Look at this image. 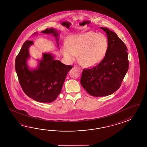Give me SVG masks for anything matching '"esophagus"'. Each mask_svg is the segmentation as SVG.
<instances>
[{
    "mask_svg": "<svg viewBox=\"0 0 147 147\" xmlns=\"http://www.w3.org/2000/svg\"><path fill=\"white\" fill-rule=\"evenodd\" d=\"M74 68H76V69H77V70H78L79 71H81V69L79 67H78V66H74Z\"/></svg>",
    "mask_w": 147,
    "mask_h": 147,
    "instance_id": "1",
    "label": "esophagus"
}]
</instances>
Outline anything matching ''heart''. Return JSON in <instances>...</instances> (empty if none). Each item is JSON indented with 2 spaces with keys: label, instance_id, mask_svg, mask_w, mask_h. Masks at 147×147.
Segmentation results:
<instances>
[{
  "label": "heart",
  "instance_id": "b5f03b06",
  "mask_svg": "<svg viewBox=\"0 0 147 147\" xmlns=\"http://www.w3.org/2000/svg\"><path fill=\"white\" fill-rule=\"evenodd\" d=\"M108 48V41L102 33L88 31L75 36L62 48L63 56L69 61L79 55V60L86 67L95 66L102 60Z\"/></svg>",
  "mask_w": 147,
  "mask_h": 147
}]
</instances>
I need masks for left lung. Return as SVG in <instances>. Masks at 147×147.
<instances>
[{
	"mask_svg": "<svg viewBox=\"0 0 147 147\" xmlns=\"http://www.w3.org/2000/svg\"><path fill=\"white\" fill-rule=\"evenodd\" d=\"M107 35L108 48L103 59L90 69H84L80 83L91 96L103 97L119 89L128 71L127 48L115 32L100 27Z\"/></svg>",
	"mask_w": 147,
	"mask_h": 147,
	"instance_id": "obj_1",
	"label": "left lung"
}]
</instances>
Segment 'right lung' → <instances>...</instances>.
I'll return each instance as SVG.
<instances>
[{"instance_id":"1","label":"right lung","mask_w":147,"mask_h":147,"mask_svg":"<svg viewBox=\"0 0 147 147\" xmlns=\"http://www.w3.org/2000/svg\"><path fill=\"white\" fill-rule=\"evenodd\" d=\"M41 32L52 34L59 46V34L55 29H46ZM32 44V41H26L16 57L15 69L19 84L25 94L32 99L40 102H51L60 94L66 76L72 66L55 59L51 53H44L42 59L38 60L37 68L29 69L27 61L30 58L29 48Z\"/></svg>"}]
</instances>
